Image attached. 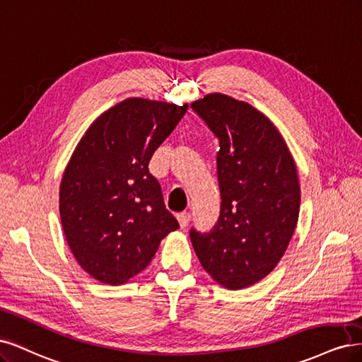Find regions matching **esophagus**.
I'll list each match as a JSON object with an SVG mask.
<instances>
[{"mask_svg":"<svg viewBox=\"0 0 362 362\" xmlns=\"http://www.w3.org/2000/svg\"><path fill=\"white\" fill-rule=\"evenodd\" d=\"M177 221H179L180 227H182V228H185L186 226L189 224V221H191V215H189L188 212H182V214H179V215H177Z\"/></svg>","mask_w":362,"mask_h":362,"instance_id":"1","label":"esophagus"}]
</instances>
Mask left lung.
<instances>
[{
  "label": "left lung",
  "instance_id": "1",
  "mask_svg": "<svg viewBox=\"0 0 362 362\" xmlns=\"http://www.w3.org/2000/svg\"><path fill=\"white\" fill-rule=\"evenodd\" d=\"M191 107L221 141L223 200L214 230H191V242L214 281L240 290L275 269L293 236L300 207L296 164L274 122L248 102L209 93Z\"/></svg>",
  "mask_w": 362,
  "mask_h": 362
}]
</instances>
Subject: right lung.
I'll use <instances>...</instances> for the list:
<instances>
[{
  "label": "right lung",
  "instance_id": "1",
  "mask_svg": "<svg viewBox=\"0 0 362 362\" xmlns=\"http://www.w3.org/2000/svg\"><path fill=\"white\" fill-rule=\"evenodd\" d=\"M188 103L127 98L79 139L60 185V218L75 260L98 281L120 286L144 271L179 223L148 173L155 150Z\"/></svg>",
  "mask_w": 362,
  "mask_h": 362
}]
</instances>
